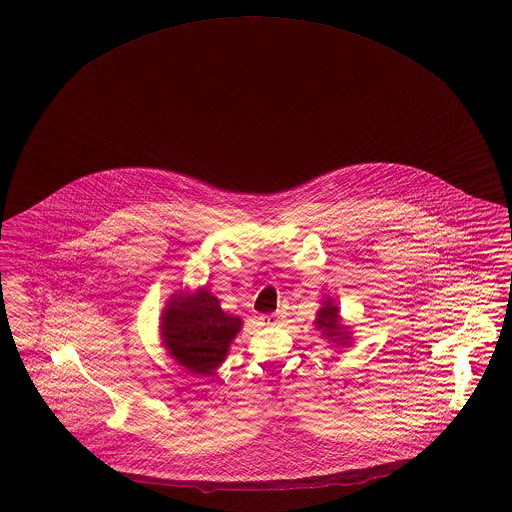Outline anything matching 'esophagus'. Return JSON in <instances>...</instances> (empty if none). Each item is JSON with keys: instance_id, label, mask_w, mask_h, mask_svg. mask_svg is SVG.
<instances>
[{"instance_id": "obj_1", "label": "esophagus", "mask_w": 512, "mask_h": 512, "mask_svg": "<svg viewBox=\"0 0 512 512\" xmlns=\"http://www.w3.org/2000/svg\"><path fill=\"white\" fill-rule=\"evenodd\" d=\"M279 321H281V317H279L278 313L259 315V323L263 326H276L279 325Z\"/></svg>"}]
</instances>
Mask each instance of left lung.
Listing matches in <instances>:
<instances>
[{"label":"left lung","mask_w":512,"mask_h":512,"mask_svg":"<svg viewBox=\"0 0 512 512\" xmlns=\"http://www.w3.org/2000/svg\"><path fill=\"white\" fill-rule=\"evenodd\" d=\"M315 326L317 328H321L323 330V334L328 336V338H334V341H342L345 339L346 341L343 343H347V332H343L345 330V326L340 325V315H338V308L332 304V302H326L325 308H321L319 313H317V319H315Z\"/></svg>","instance_id":"8db88e82"}]
</instances>
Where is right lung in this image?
<instances>
[{
    "instance_id": "1",
    "label": "right lung",
    "mask_w": 512,
    "mask_h": 512,
    "mask_svg": "<svg viewBox=\"0 0 512 512\" xmlns=\"http://www.w3.org/2000/svg\"><path fill=\"white\" fill-rule=\"evenodd\" d=\"M242 326L227 315L206 289L195 295H174L163 313V340L172 357L189 373H212L229 351Z\"/></svg>"
}]
</instances>
